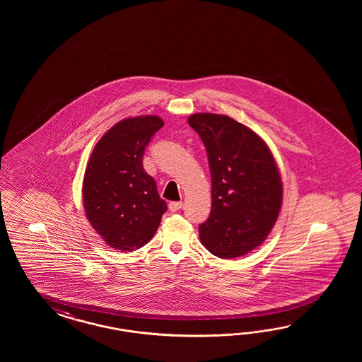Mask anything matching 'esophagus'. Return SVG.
<instances>
[{
	"instance_id": "esophagus-1",
	"label": "esophagus",
	"mask_w": 362,
	"mask_h": 362,
	"mask_svg": "<svg viewBox=\"0 0 362 362\" xmlns=\"http://www.w3.org/2000/svg\"><path fill=\"white\" fill-rule=\"evenodd\" d=\"M182 206H183L182 202H171V203L168 204V209H170L171 212H176V211H179V209H182Z\"/></svg>"
}]
</instances>
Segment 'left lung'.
<instances>
[{"label":"left lung","instance_id":"1","mask_svg":"<svg viewBox=\"0 0 362 362\" xmlns=\"http://www.w3.org/2000/svg\"><path fill=\"white\" fill-rule=\"evenodd\" d=\"M209 155L212 206L199 226L200 240L221 259L247 255L274 228L283 183L263 139L227 115L199 112L188 118Z\"/></svg>","mask_w":362,"mask_h":362}]
</instances>
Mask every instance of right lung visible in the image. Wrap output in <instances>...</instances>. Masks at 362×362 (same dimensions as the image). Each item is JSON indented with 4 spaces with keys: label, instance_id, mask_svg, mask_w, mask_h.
I'll return each instance as SVG.
<instances>
[{
    "label": "right lung",
    "instance_id": "right-lung-1",
    "mask_svg": "<svg viewBox=\"0 0 362 362\" xmlns=\"http://www.w3.org/2000/svg\"><path fill=\"white\" fill-rule=\"evenodd\" d=\"M155 115L118 122L94 147L83 177V207L91 227L111 248L132 252L153 239L167 204L143 153L163 127Z\"/></svg>",
    "mask_w": 362,
    "mask_h": 362
}]
</instances>
